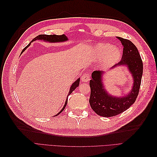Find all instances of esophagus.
Returning a JSON list of instances; mask_svg holds the SVG:
<instances>
[{
	"label": "esophagus",
	"mask_w": 157,
	"mask_h": 157,
	"mask_svg": "<svg viewBox=\"0 0 157 157\" xmlns=\"http://www.w3.org/2000/svg\"><path fill=\"white\" fill-rule=\"evenodd\" d=\"M90 76L89 75L88 73H84L82 76V82H88L90 80Z\"/></svg>",
	"instance_id": "obj_1"
}]
</instances>
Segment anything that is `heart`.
<instances>
[{"instance_id": "1", "label": "heart", "mask_w": 157, "mask_h": 157, "mask_svg": "<svg viewBox=\"0 0 157 157\" xmlns=\"http://www.w3.org/2000/svg\"><path fill=\"white\" fill-rule=\"evenodd\" d=\"M93 53L96 59L101 60V68L107 69L117 63L121 56V52L117 48L106 43H99L93 47Z\"/></svg>"}]
</instances>
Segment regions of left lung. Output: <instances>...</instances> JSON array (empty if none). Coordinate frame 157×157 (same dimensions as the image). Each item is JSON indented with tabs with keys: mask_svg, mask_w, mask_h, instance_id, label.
I'll use <instances>...</instances> for the list:
<instances>
[{
	"mask_svg": "<svg viewBox=\"0 0 157 157\" xmlns=\"http://www.w3.org/2000/svg\"><path fill=\"white\" fill-rule=\"evenodd\" d=\"M123 46L121 60L113 66H126L133 78V86L129 94L125 96H115L109 94L103 84L104 73L94 71L90 81L91 93L89 102L96 114L109 117L117 115L129 109L135 102L140 87L143 73V63L138 48L129 40L117 37Z\"/></svg>",
	"mask_w": 157,
	"mask_h": 157,
	"instance_id": "left-lung-1",
	"label": "left lung"
}]
</instances>
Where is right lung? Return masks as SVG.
Wrapping results in <instances>:
<instances>
[{"instance_id":"1","label":"right lung","mask_w":157,"mask_h":157,"mask_svg":"<svg viewBox=\"0 0 157 157\" xmlns=\"http://www.w3.org/2000/svg\"><path fill=\"white\" fill-rule=\"evenodd\" d=\"M37 40H44L45 42H50V43H58V42H65V41H67L68 40V38L67 36L65 35V34H63V35H45V34H41V35H39L38 36H36V38H34V39L32 40V42H34V41H36ZM31 42H29V44L26 46V47H25L23 49V51H21V53L23 52H24L26 49H27V48H28L29 46H30L31 44ZM79 81H80V79L78 78L77 80L73 82L71 88H70V90H69V92L68 93V95L67 96V98H66V101H65V105L64 106H63V109L61 110V111L59 112L57 114H56V115L55 116H57L58 115H59L60 113H61L63 110L65 109V106L67 105V101H68V96L70 95L72 93V92L73 90H75V89L76 88H78L79 86Z\"/></svg>"}]
</instances>
